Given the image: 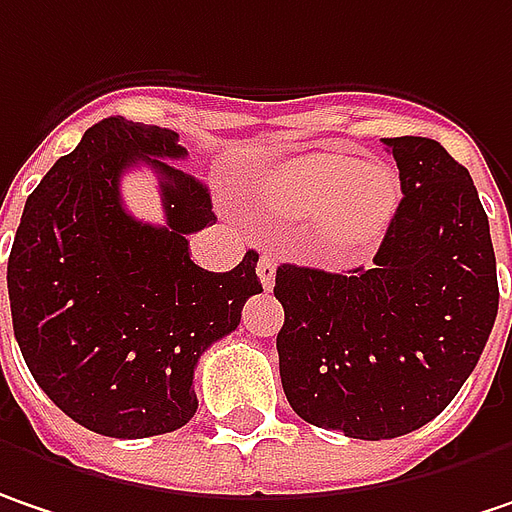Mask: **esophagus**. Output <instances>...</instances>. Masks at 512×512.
I'll return each instance as SVG.
<instances>
[{
	"label": "esophagus",
	"instance_id": "34e87169",
	"mask_svg": "<svg viewBox=\"0 0 512 512\" xmlns=\"http://www.w3.org/2000/svg\"><path fill=\"white\" fill-rule=\"evenodd\" d=\"M275 266H278V260L269 252H263L260 260H257V278H260V284L266 286V289H272V284H275Z\"/></svg>",
	"mask_w": 512,
	"mask_h": 512
}]
</instances>
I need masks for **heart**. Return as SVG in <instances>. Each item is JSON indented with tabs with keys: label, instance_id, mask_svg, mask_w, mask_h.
<instances>
[{
	"label": "heart",
	"instance_id": "b5f03b06",
	"mask_svg": "<svg viewBox=\"0 0 512 512\" xmlns=\"http://www.w3.org/2000/svg\"><path fill=\"white\" fill-rule=\"evenodd\" d=\"M263 202L272 214L310 223L333 255L371 249L400 205V176L388 165L359 162L345 153H307L286 159L263 179Z\"/></svg>",
	"mask_w": 512,
	"mask_h": 512
}]
</instances>
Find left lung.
<instances>
[{"label": "left lung", "instance_id": "left-lung-1", "mask_svg": "<svg viewBox=\"0 0 512 512\" xmlns=\"http://www.w3.org/2000/svg\"><path fill=\"white\" fill-rule=\"evenodd\" d=\"M403 199L371 266L284 263L281 382L318 429L388 440L455 400L498 313L496 252L472 176L437 141L385 138Z\"/></svg>", "mask_w": 512, "mask_h": 512}]
</instances>
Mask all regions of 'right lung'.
I'll use <instances>...</instances> for the list:
<instances>
[{
    "mask_svg": "<svg viewBox=\"0 0 512 512\" xmlns=\"http://www.w3.org/2000/svg\"><path fill=\"white\" fill-rule=\"evenodd\" d=\"M185 156L173 130L104 118L54 162L16 228L8 298L22 359L48 400L98 435L182 429L196 411L199 356L263 292L257 252L231 272L188 255V234L217 217L208 188L170 165ZM141 164L160 176L165 227L120 202V176Z\"/></svg>",
    "mask_w": 512,
    "mask_h": 512,
    "instance_id": "add662e5",
    "label": "right lung"
}]
</instances>
